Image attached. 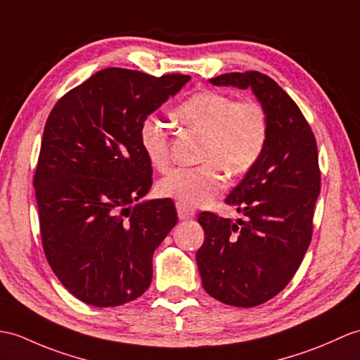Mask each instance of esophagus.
I'll return each mask as SVG.
<instances>
[{"label":"esophagus","mask_w":360,"mask_h":360,"mask_svg":"<svg viewBox=\"0 0 360 360\" xmlns=\"http://www.w3.org/2000/svg\"><path fill=\"white\" fill-rule=\"evenodd\" d=\"M176 210H178V216H179L181 221H188V219L195 218V210H191L190 207L184 205L181 202L176 204Z\"/></svg>","instance_id":"1"}]
</instances>
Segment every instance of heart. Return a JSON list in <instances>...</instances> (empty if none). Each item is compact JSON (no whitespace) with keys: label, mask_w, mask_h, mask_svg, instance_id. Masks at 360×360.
I'll return each mask as SVG.
<instances>
[{"label":"heart","mask_w":360,"mask_h":360,"mask_svg":"<svg viewBox=\"0 0 360 360\" xmlns=\"http://www.w3.org/2000/svg\"><path fill=\"white\" fill-rule=\"evenodd\" d=\"M174 118L202 133L196 167H178L158 184L164 198L195 207L210 202L224 187V173L240 176L261 160L269 138V118L255 99L235 101L230 95L204 90L174 108ZM139 146L156 170L170 165V139L165 125L146 118L139 125Z\"/></svg>","instance_id":"1"}]
</instances>
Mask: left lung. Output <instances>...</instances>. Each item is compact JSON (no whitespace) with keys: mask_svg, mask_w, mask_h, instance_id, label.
I'll return each instance as SVG.
<instances>
[{"mask_svg":"<svg viewBox=\"0 0 360 360\" xmlns=\"http://www.w3.org/2000/svg\"><path fill=\"white\" fill-rule=\"evenodd\" d=\"M210 82L252 89L269 118L261 160L225 199L245 219L198 216L205 235L196 253L204 290L222 304L250 308L288 285L310 245L321 190L317 146L300 108L266 75L233 72Z\"/></svg>","mask_w":360,"mask_h":360,"instance_id":"8db88e82","label":"left lung"}]
</instances>
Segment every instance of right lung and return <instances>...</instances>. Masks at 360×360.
Returning a JSON list of instances; mask_svg holds the SVG:
<instances>
[{
	"label": "right lung",
	"mask_w": 360,
	"mask_h": 360,
	"mask_svg": "<svg viewBox=\"0 0 360 360\" xmlns=\"http://www.w3.org/2000/svg\"><path fill=\"white\" fill-rule=\"evenodd\" d=\"M190 81L99 70L50 112L33 187L49 265L82 302L116 307L146 293L155 250L176 225L172 199L138 202L152 187L139 125Z\"/></svg>",
	"instance_id": "add662e5"
}]
</instances>
